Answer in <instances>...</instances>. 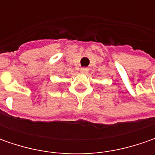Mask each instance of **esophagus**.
I'll return each mask as SVG.
<instances>
[{"label":"esophagus","instance_id":"esophagus-1","mask_svg":"<svg viewBox=\"0 0 155 155\" xmlns=\"http://www.w3.org/2000/svg\"><path fill=\"white\" fill-rule=\"evenodd\" d=\"M88 71H89V69L88 68H81L80 69V72L82 74H86L87 72H88Z\"/></svg>","mask_w":155,"mask_h":155}]
</instances>
